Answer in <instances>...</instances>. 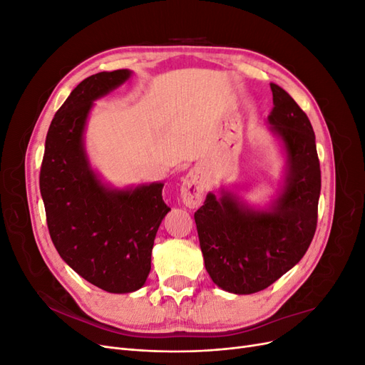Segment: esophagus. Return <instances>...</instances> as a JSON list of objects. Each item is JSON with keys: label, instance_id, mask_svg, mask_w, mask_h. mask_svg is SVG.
Here are the masks:
<instances>
[{"label": "esophagus", "instance_id": "esophagus-1", "mask_svg": "<svg viewBox=\"0 0 365 365\" xmlns=\"http://www.w3.org/2000/svg\"><path fill=\"white\" fill-rule=\"evenodd\" d=\"M205 181L200 170H190L184 176L181 184V200L185 207L196 208L200 207L204 197Z\"/></svg>", "mask_w": 365, "mask_h": 365}]
</instances>
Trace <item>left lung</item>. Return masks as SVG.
<instances>
[{"instance_id": "left-lung-1", "label": "left lung", "mask_w": 365, "mask_h": 365, "mask_svg": "<svg viewBox=\"0 0 365 365\" xmlns=\"http://www.w3.org/2000/svg\"><path fill=\"white\" fill-rule=\"evenodd\" d=\"M272 134L286 155L284 185L267 210L222 190L208 193L195 213L205 269L220 289L254 294L267 289L302 260L314 239L322 170L311 121L294 98L271 83Z\"/></svg>"}]
</instances>
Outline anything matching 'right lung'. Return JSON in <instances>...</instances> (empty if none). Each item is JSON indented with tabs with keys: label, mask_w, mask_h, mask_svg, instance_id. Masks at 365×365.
<instances>
[{
	"label": "right lung",
	"mask_w": 365,
	"mask_h": 365,
	"mask_svg": "<svg viewBox=\"0 0 365 365\" xmlns=\"http://www.w3.org/2000/svg\"><path fill=\"white\" fill-rule=\"evenodd\" d=\"M130 74L102 71L74 88L51 120L39 175L59 256L86 282L113 294L134 292L146 283L153 240L170 212L163 201V182L111 189L86 157L83 132L94 101Z\"/></svg>",
	"instance_id": "add662e5"
}]
</instances>
